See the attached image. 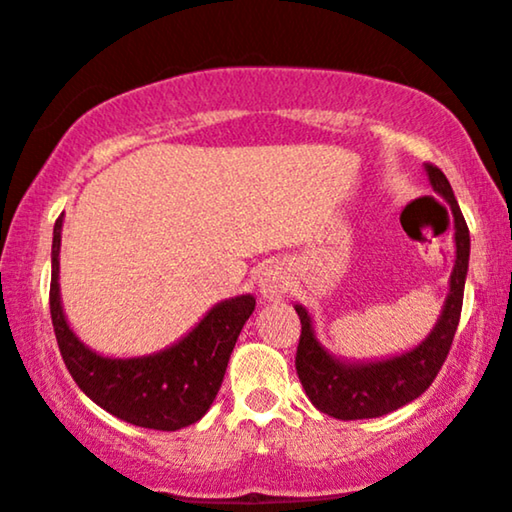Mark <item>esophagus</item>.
<instances>
[{
	"label": "esophagus",
	"mask_w": 512,
	"mask_h": 512,
	"mask_svg": "<svg viewBox=\"0 0 512 512\" xmlns=\"http://www.w3.org/2000/svg\"><path fill=\"white\" fill-rule=\"evenodd\" d=\"M257 286H260V295L264 300H281L283 295L291 291V274L286 272L283 264L272 262L262 269Z\"/></svg>",
	"instance_id": "obj_1"
}]
</instances>
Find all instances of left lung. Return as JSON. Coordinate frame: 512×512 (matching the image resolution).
<instances>
[{
	"instance_id": "obj_1",
	"label": "left lung",
	"mask_w": 512,
	"mask_h": 512,
	"mask_svg": "<svg viewBox=\"0 0 512 512\" xmlns=\"http://www.w3.org/2000/svg\"><path fill=\"white\" fill-rule=\"evenodd\" d=\"M424 171L434 193L451 205L455 264L441 315L420 346L400 355L384 357V360H346L322 346L312 315L303 305H295L300 324H303L298 355H295L298 379L312 405L336 420H369V417L389 415L412 403L432 386L451 350L460 312H463L465 279L467 267H470V231L443 171L432 164H424Z\"/></svg>"
}]
</instances>
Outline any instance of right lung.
Returning a JSON list of instances; mask_svg holds the SVG:
<instances>
[{"instance_id":"obj_1","label":"right lung","mask_w":512,"mask_h":512,"mask_svg":"<svg viewBox=\"0 0 512 512\" xmlns=\"http://www.w3.org/2000/svg\"><path fill=\"white\" fill-rule=\"evenodd\" d=\"M61 226L64 214L54 224L49 312L61 357L78 389L109 415L135 427L176 432L202 420L217 398L240 329L255 310V295L221 300L186 336L157 353L100 355L80 341L61 307Z\"/></svg>"}]
</instances>
